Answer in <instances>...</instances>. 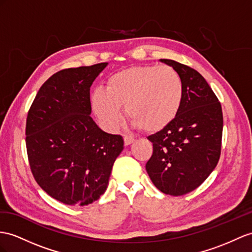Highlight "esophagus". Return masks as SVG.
<instances>
[{
    "mask_svg": "<svg viewBox=\"0 0 252 252\" xmlns=\"http://www.w3.org/2000/svg\"><path fill=\"white\" fill-rule=\"evenodd\" d=\"M135 141V138L134 137H132V136H125V145H131V144H133Z\"/></svg>",
    "mask_w": 252,
    "mask_h": 252,
    "instance_id": "esophagus-1",
    "label": "esophagus"
}]
</instances>
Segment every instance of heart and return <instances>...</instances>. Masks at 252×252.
<instances>
[{"mask_svg":"<svg viewBox=\"0 0 252 252\" xmlns=\"http://www.w3.org/2000/svg\"><path fill=\"white\" fill-rule=\"evenodd\" d=\"M183 80L170 66L131 67L108 77L106 88L92 95L94 112L111 128L122 120L121 106L134 126L145 132L162 130L176 118L183 101Z\"/></svg>","mask_w":252,"mask_h":252,"instance_id":"heart-1","label":"heart"}]
</instances>
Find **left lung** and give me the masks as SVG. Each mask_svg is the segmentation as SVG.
I'll return each mask as SVG.
<instances>
[{"label":"left lung","mask_w":252,"mask_h":252,"mask_svg":"<svg viewBox=\"0 0 252 252\" xmlns=\"http://www.w3.org/2000/svg\"><path fill=\"white\" fill-rule=\"evenodd\" d=\"M160 61L181 75L183 101L176 118L148 137L153 153L146 169L160 191L182 196L196 189L215 169L221 153L222 109L197 70L176 61Z\"/></svg>","instance_id":"obj_1"}]
</instances>
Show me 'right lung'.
<instances>
[{"mask_svg":"<svg viewBox=\"0 0 252 252\" xmlns=\"http://www.w3.org/2000/svg\"><path fill=\"white\" fill-rule=\"evenodd\" d=\"M107 63L63 69L43 83L29 109L25 144L31 171L52 198L87 205L106 190L121 135L90 117V86Z\"/></svg>","mask_w":252,"mask_h":252,"instance_id":"right-lung-1","label":"right lung"}]
</instances>
